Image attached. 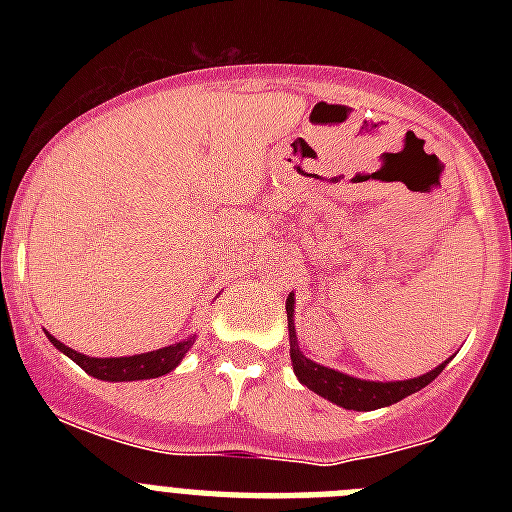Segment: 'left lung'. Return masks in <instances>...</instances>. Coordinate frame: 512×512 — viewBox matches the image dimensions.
<instances>
[{
  "label": "left lung",
  "mask_w": 512,
  "mask_h": 512,
  "mask_svg": "<svg viewBox=\"0 0 512 512\" xmlns=\"http://www.w3.org/2000/svg\"><path fill=\"white\" fill-rule=\"evenodd\" d=\"M295 300L292 295L287 297V320H289V356H292V366H295V374L307 390L318 392L325 400L336 402L346 410H377L387 408V405H395L402 397L413 395V392L423 390L425 384H431L438 374L443 372V366H436L433 372L423 374V377L405 379V382H366V379L348 377V374L336 372V369H328V366H320L315 361H310L307 356H302V351L297 348V336L295 325H292V310Z\"/></svg>",
  "instance_id": "left-lung-1"
}]
</instances>
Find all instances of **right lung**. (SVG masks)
I'll return each instance as SVG.
<instances>
[{
    "label": "right lung",
    "mask_w": 512,
    "mask_h": 512,
    "mask_svg": "<svg viewBox=\"0 0 512 512\" xmlns=\"http://www.w3.org/2000/svg\"><path fill=\"white\" fill-rule=\"evenodd\" d=\"M48 338H51V343L58 351H63L71 361H76L84 372L97 379H104V382H135V379H153L161 377V374H169L184 359L189 346H192V341H182L174 343V346L158 348V351H148V354L120 356V359H92V356L76 354L74 348L63 346L53 336Z\"/></svg>",
    "instance_id": "right-lung-1"
}]
</instances>
